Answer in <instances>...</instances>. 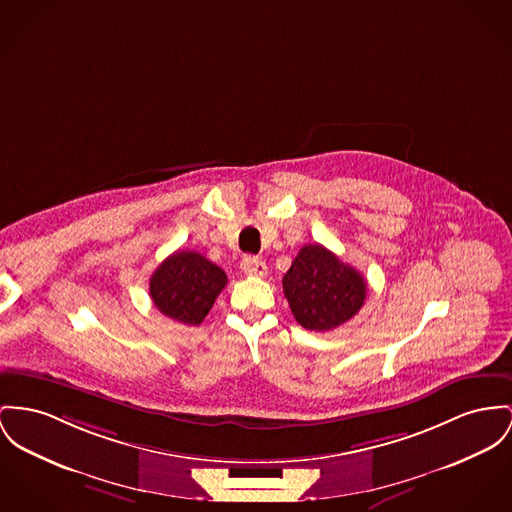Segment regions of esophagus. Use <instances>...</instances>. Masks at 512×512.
I'll use <instances>...</instances> for the list:
<instances>
[{
	"mask_svg": "<svg viewBox=\"0 0 512 512\" xmlns=\"http://www.w3.org/2000/svg\"><path fill=\"white\" fill-rule=\"evenodd\" d=\"M240 270L246 275H254V277H266L268 275L266 262H262L256 256H244L242 262H240Z\"/></svg>",
	"mask_w": 512,
	"mask_h": 512,
	"instance_id": "esophagus-1",
	"label": "esophagus"
}]
</instances>
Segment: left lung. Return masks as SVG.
Returning <instances> with one entry per match:
<instances>
[{
  "instance_id": "8db88e82",
  "label": "left lung",
  "mask_w": 512,
  "mask_h": 512,
  "mask_svg": "<svg viewBox=\"0 0 512 512\" xmlns=\"http://www.w3.org/2000/svg\"><path fill=\"white\" fill-rule=\"evenodd\" d=\"M283 293L303 328L328 332L361 310L367 283L322 244H307L283 275Z\"/></svg>"
}]
</instances>
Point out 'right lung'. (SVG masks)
<instances>
[{
	"label": "right lung",
	"mask_w": 512,
	"mask_h": 512,
	"mask_svg": "<svg viewBox=\"0 0 512 512\" xmlns=\"http://www.w3.org/2000/svg\"><path fill=\"white\" fill-rule=\"evenodd\" d=\"M225 285L227 275L217 264L194 250H178L153 272L149 293L165 316L198 326Z\"/></svg>",
	"instance_id": "right-lung-1"
}]
</instances>
